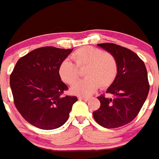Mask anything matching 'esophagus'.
<instances>
[{"instance_id":"34e87169","label":"esophagus","mask_w":159,"mask_h":159,"mask_svg":"<svg viewBox=\"0 0 159 159\" xmlns=\"http://www.w3.org/2000/svg\"><path fill=\"white\" fill-rule=\"evenodd\" d=\"M80 100H85V101H87V100H89V97H84V96H80L78 97Z\"/></svg>"}]
</instances>
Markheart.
<instances>
[{"instance_id":"heart-1","label":"heart","mask_w":159,"mask_h":159,"mask_svg":"<svg viewBox=\"0 0 159 159\" xmlns=\"http://www.w3.org/2000/svg\"><path fill=\"white\" fill-rule=\"evenodd\" d=\"M71 58L73 62L65 59L58 67V75L63 82L72 84L78 78V69L86 67V78L76 82L71 87L73 94H92L99 87H110L117 77L118 63L116 57L100 48L91 46L78 48L72 53Z\"/></svg>"}]
</instances>
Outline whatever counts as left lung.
<instances>
[{
    "instance_id": "left-lung-1",
    "label": "left lung",
    "mask_w": 159,
    "mask_h": 159,
    "mask_svg": "<svg viewBox=\"0 0 159 159\" xmlns=\"http://www.w3.org/2000/svg\"><path fill=\"white\" fill-rule=\"evenodd\" d=\"M97 45L116 57L118 73L106 93L97 98L101 102L93 112L95 120L107 129L125 125L133 120L147 99L149 84L144 62L133 51L116 43H98Z\"/></svg>"
}]
</instances>
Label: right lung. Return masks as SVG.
Instances as JSON below:
<instances>
[{
	"instance_id": "obj_1",
	"label": "right lung",
	"mask_w": 159,
	"mask_h": 159,
	"mask_svg": "<svg viewBox=\"0 0 159 159\" xmlns=\"http://www.w3.org/2000/svg\"><path fill=\"white\" fill-rule=\"evenodd\" d=\"M72 48L42 47L20 57L10 77L16 109L25 120L41 129L59 128L69 117L77 97L62 96L67 85L58 75L60 63Z\"/></svg>"
}]
</instances>
